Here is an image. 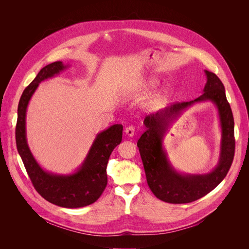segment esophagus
<instances>
[{
  "mask_svg": "<svg viewBox=\"0 0 249 249\" xmlns=\"http://www.w3.org/2000/svg\"><path fill=\"white\" fill-rule=\"evenodd\" d=\"M125 133L128 137H133L134 134H135V128L133 126H128L126 129H125Z\"/></svg>",
  "mask_w": 249,
  "mask_h": 249,
  "instance_id": "1",
  "label": "esophagus"
}]
</instances>
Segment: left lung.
Wrapping results in <instances>:
<instances>
[{
    "mask_svg": "<svg viewBox=\"0 0 249 249\" xmlns=\"http://www.w3.org/2000/svg\"><path fill=\"white\" fill-rule=\"evenodd\" d=\"M207 83L203 93L189 102L172 104L156 114L148 115L144 124L146 132L137 146L143 161L147 182L157 198L171 204L196 201L215 189L226 177L234 156V122L226 90L214 73L205 70ZM211 101L218 110L222 138L217 166L204 175H188L177 172L171 164L163 148V137L171 123L194 103Z\"/></svg>",
    "mask_w": 249,
    "mask_h": 249,
    "instance_id": "1",
    "label": "left lung"
}]
</instances>
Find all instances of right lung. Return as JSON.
Listing matches in <instances>:
<instances>
[{
  "mask_svg": "<svg viewBox=\"0 0 249 249\" xmlns=\"http://www.w3.org/2000/svg\"><path fill=\"white\" fill-rule=\"evenodd\" d=\"M61 61L51 63L40 70L25 88L18 102L16 142L29 178L36 191L48 202L63 208H81L94 203L107 184L106 166L112 151L122 141L123 126L114 124L98 133L82 165L71 174H55L44 170L34 159L26 140V110L39 84L67 69Z\"/></svg>",
  "mask_w": 249,
  "mask_h": 249,
  "instance_id": "add662e5",
  "label": "right lung"
}]
</instances>
